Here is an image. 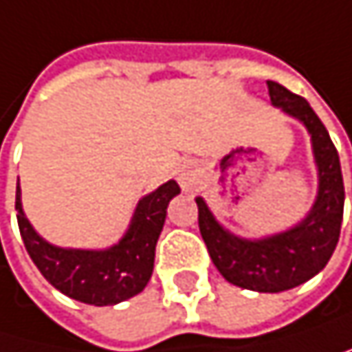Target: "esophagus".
<instances>
[{
    "label": "esophagus",
    "instance_id": "34e87169",
    "mask_svg": "<svg viewBox=\"0 0 352 352\" xmlns=\"http://www.w3.org/2000/svg\"><path fill=\"white\" fill-rule=\"evenodd\" d=\"M177 182L184 190H192L198 182V166L192 162H186L177 168Z\"/></svg>",
    "mask_w": 352,
    "mask_h": 352
}]
</instances>
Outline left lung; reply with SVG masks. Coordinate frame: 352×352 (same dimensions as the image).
<instances>
[{
  "instance_id": "left-lung-1",
  "label": "left lung",
  "mask_w": 352,
  "mask_h": 352,
  "mask_svg": "<svg viewBox=\"0 0 352 352\" xmlns=\"http://www.w3.org/2000/svg\"><path fill=\"white\" fill-rule=\"evenodd\" d=\"M267 87L271 104L300 118L311 133L319 166V194L313 210L286 234L248 242L225 232L202 198H196V204L202 240L223 278L246 290L284 292L305 284L328 265L340 238L344 184L338 150L309 102L275 81H267Z\"/></svg>"
}]
</instances>
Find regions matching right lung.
<instances>
[{"instance_id": "obj_1", "label": "right lung", "mask_w": 352, "mask_h": 352, "mask_svg": "<svg viewBox=\"0 0 352 352\" xmlns=\"http://www.w3.org/2000/svg\"><path fill=\"white\" fill-rule=\"evenodd\" d=\"M179 186L168 182L140 200L131 228L124 238L108 250H64L47 244L35 234L20 206L16 186V219L29 256L43 278L62 294L85 305H116L140 294L154 269V250L162 232L166 206Z\"/></svg>"}]
</instances>
